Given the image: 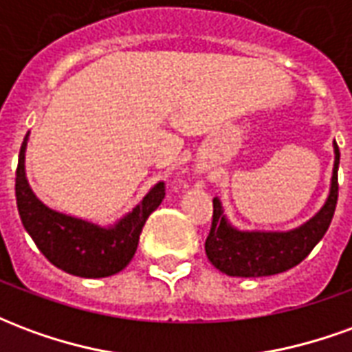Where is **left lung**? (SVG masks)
Wrapping results in <instances>:
<instances>
[{
    "label": "left lung",
    "instance_id": "8db88e82",
    "mask_svg": "<svg viewBox=\"0 0 352 352\" xmlns=\"http://www.w3.org/2000/svg\"><path fill=\"white\" fill-rule=\"evenodd\" d=\"M340 146L333 141V169L330 192L315 217L287 232H260L236 228L219 198L213 199V222L206 241L209 262L230 277H265L294 267L324 237L338 204Z\"/></svg>",
    "mask_w": 352,
    "mask_h": 352
}]
</instances>
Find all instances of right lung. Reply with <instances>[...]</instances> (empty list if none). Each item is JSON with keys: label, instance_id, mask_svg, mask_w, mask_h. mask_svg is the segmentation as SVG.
<instances>
[{"label": "right lung", "instance_id": "1", "mask_svg": "<svg viewBox=\"0 0 352 352\" xmlns=\"http://www.w3.org/2000/svg\"><path fill=\"white\" fill-rule=\"evenodd\" d=\"M28 135L20 146L16 168V207L20 221L37 249L50 264L77 277L100 279L122 272L138 251L139 236L146 219L166 196L164 183H156L145 198L113 226L77 219L50 209L37 198L26 177Z\"/></svg>", "mask_w": 352, "mask_h": 352}]
</instances>
